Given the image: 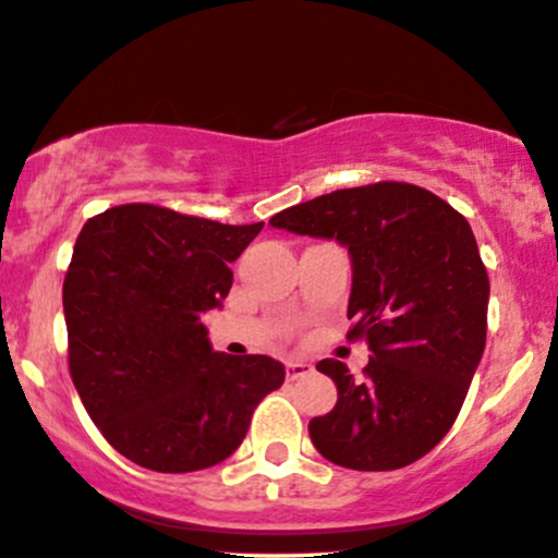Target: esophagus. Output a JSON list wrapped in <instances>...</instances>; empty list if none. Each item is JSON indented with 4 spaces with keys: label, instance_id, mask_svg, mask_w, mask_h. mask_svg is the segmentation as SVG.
<instances>
[{
    "label": "esophagus",
    "instance_id": "34e87169",
    "mask_svg": "<svg viewBox=\"0 0 558 558\" xmlns=\"http://www.w3.org/2000/svg\"><path fill=\"white\" fill-rule=\"evenodd\" d=\"M313 373V364L307 360H290L287 362V380H298V377H305Z\"/></svg>",
    "mask_w": 558,
    "mask_h": 558
}]
</instances>
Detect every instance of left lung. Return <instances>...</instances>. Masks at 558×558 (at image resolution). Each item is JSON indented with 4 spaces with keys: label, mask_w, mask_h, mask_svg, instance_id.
Returning <instances> with one entry per match:
<instances>
[{
    "label": "left lung",
    "mask_w": 558,
    "mask_h": 558,
    "mask_svg": "<svg viewBox=\"0 0 558 558\" xmlns=\"http://www.w3.org/2000/svg\"><path fill=\"white\" fill-rule=\"evenodd\" d=\"M271 225L349 247L347 339L373 352L362 380L318 362L339 401L307 426L315 450L354 471L424 458L456 424L486 347L489 274L469 219L422 185L380 181L290 206Z\"/></svg>",
    "instance_id": "obj_1"
}]
</instances>
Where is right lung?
I'll use <instances>...</instances> for the list:
<instances>
[{
    "mask_svg": "<svg viewBox=\"0 0 558 558\" xmlns=\"http://www.w3.org/2000/svg\"><path fill=\"white\" fill-rule=\"evenodd\" d=\"M264 222L222 225L157 204L89 217L64 277L69 375L100 435L157 473L230 458L284 364L211 352L202 315Z\"/></svg>",
    "mask_w": 558,
    "mask_h": 558,
    "instance_id": "obj_1",
    "label": "right lung"
}]
</instances>
